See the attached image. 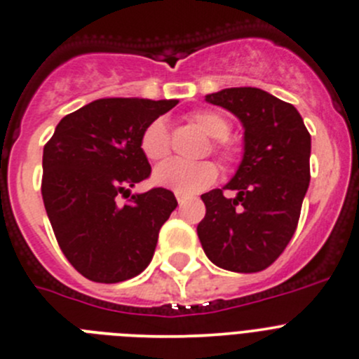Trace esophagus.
Returning a JSON list of instances; mask_svg holds the SVG:
<instances>
[{
  "label": "esophagus",
  "instance_id": "1",
  "mask_svg": "<svg viewBox=\"0 0 359 359\" xmlns=\"http://www.w3.org/2000/svg\"><path fill=\"white\" fill-rule=\"evenodd\" d=\"M175 198H177V201H179V205H182L184 201L187 200V196L184 193H179V191H175Z\"/></svg>",
  "mask_w": 359,
  "mask_h": 359
}]
</instances>
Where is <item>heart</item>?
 <instances>
[{"label":"heart","instance_id":"heart-1","mask_svg":"<svg viewBox=\"0 0 359 359\" xmlns=\"http://www.w3.org/2000/svg\"><path fill=\"white\" fill-rule=\"evenodd\" d=\"M191 121L198 124L208 137L215 138L212 149L226 166H233L238 161L240 149L228 138V135L231 133V121L224 114L215 110H198L191 114ZM140 149L142 154L152 163L163 161L170 154V133L165 121L156 119L145 128L140 137ZM217 165L212 161L184 163L172 159L154 170V182L158 186L184 194H194L208 189L217 180Z\"/></svg>","mask_w":359,"mask_h":359}]
</instances>
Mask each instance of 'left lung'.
<instances>
[{
	"mask_svg": "<svg viewBox=\"0 0 359 359\" xmlns=\"http://www.w3.org/2000/svg\"><path fill=\"white\" fill-rule=\"evenodd\" d=\"M243 124V158L222 189L201 194L198 238L208 259L238 273L268 268L297 231L311 182V133L291 103L257 87H229L205 96ZM236 190L226 198L224 189Z\"/></svg>",
	"mask_w": 359,
	"mask_h": 359,
	"instance_id": "left-lung-1",
	"label": "left lung"
}]
</instances>
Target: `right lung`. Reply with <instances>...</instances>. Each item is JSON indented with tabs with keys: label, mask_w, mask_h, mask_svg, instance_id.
Masks as SVG:
<instances>
[{
	"label": "right lung",
	"mask_w": 359,
	"mask_h": 359,
	"mask_svg": "<svg viewBox=\"0 0 359 359\" xmlns=\"http://www.w3.org/2000/svg\"><path fill=\"white\" fill-rule=\"evenodd\" d=\"M177 103L96 100L62 117L45 144V210L62 254L86 279L123 283L151 263L159 229L177 207L175 194L152 187L130 196V187L151 175L142 133Z\"/></svg>",
	"instance_id": "1"
}]
</instances>
